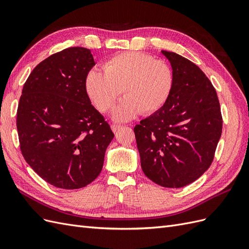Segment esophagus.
<instances>
[{
	"instance_id": "obj_1",
	"label": "esophagus",
	"mask_w": 249,
	"mask_h": 249,
	"mask_svg": "<svg viewBox=\"0 0 249 249\" xmlns=\"http://www.w3.org/2000/svg\"><path fill=\"white\" fill-rule=\"evenodd\" d=\"M122 127H123V125H120V124H113L111 125V129H112V131L114 132V133L118 132L120 129H122Z\"/></svg>"
}]
</instances>
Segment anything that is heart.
<instances>
[{
    "label": "heart",
    "instance_id": "1",
    "mask_svg": "<svg viewBox=\"0 0 249 249\" xmlns=\"http://www.w3.org/2000/svg\"><path fill=\"white\" fill-rule=\"evenodd\" d=\"M104 72L91 70L86 76V91L94 106L108 112L122 96L124 100L113 117L124 122L140 114H153L169 100L175 77L171 67L162 60L138 52H126L110 58Z\"/></svg>",
    "mask_w": 249,
    "mask_h": 249
}]
</instances>
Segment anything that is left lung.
<instances>
[{"label":"left lung","mask_w":249,"mask_h":249,"mask_svg":"<svg viewBox=\"0 0 249 249\" xmlns=\"http://www.w3.org/2000/svg\"><path fill=\"white\" fill-rule=\"evenodd\" d=\"M162 54L175 77L170 97L134 132L144 175L162 187L180 188L212 164L222 116L216 90L199 67L176 53Z\"/></svg>","instance_id":"obj_1"}]
</instances>
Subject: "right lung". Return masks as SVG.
Segmentation results:
<instances>
[{
  "instance_id": "obj_1",
  "label": "right lung",
  "mask_w": 249,
  "mask_h": 249,
  "mask_svg": "<svg viewBox=\"0 0 249 249\" xmlns=\"http://www.w3.org/2000/svg\"><path fill=\"white\" fill-rule=\"evenodd\" d=\"M94 65L88 49L58 52L30 73L19 99L21 154L37 175L61 189L93 182L114 137L86 91L85 79Z\"/></svg>"
}]
</instances>
